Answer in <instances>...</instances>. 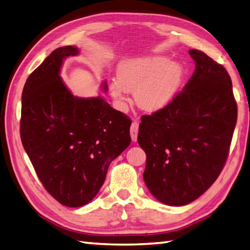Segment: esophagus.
Listing matches in <instances>:
<instances>
[{
  "instance_id": "34e87169",
  "label": "esophagus",
  "mask_w": 250,
  "mask_h": 250,
  "mask_svg": "<svg viewBox=\"0 0 250 250\" xmlns=\"http://www.w3.org/2000/svg\"><path fill=\"white\" fill-rule=\"evenodd\" d=\"M131 139L133 142L137 141V133H139V122L137 121H133L131 125Z\"/></svg>"
}]
</instances>
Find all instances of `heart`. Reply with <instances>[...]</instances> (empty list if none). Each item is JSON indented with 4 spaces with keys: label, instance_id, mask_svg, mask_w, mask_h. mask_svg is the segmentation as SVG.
Wrapping results in <instances>:
<instances>
[{
    "label": "heart",
    "instance_id": "b5f03b06",
    "mask_svg": "<svg viewBox=\"0 0 250 250\" xmlns=\"http://www.w3.org/2000/svg\"><path fill=\"white\" fill-rule=\"evenodd\" d=\"M183 81L184 67L178 62H169L164 56L135 58L120 62L109 91L119 103L124 102L126 92H134L137 106L153 113L173 102Z\"/></svg>",
    "mask_w": 250,
    "mask_h": 250
}]
</instances>
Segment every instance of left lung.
<instances>
[{"instance_id":"obj_1","label":"left lung","mask_w":250,"mask_h":250,"mask_svg":"<svg viewBox=\"0 0 250 250\" xmlns=\"http://www.w3.org/2000/svg\"><path fill=\"white\" fill-rule=\"evenodd\" d=\"M189 55L195 62L192 76L167 107L142 116L137 136L147 156V188L171 206L191 203L215 183L237 119L226 68L200 50Z\"/></svg>"}]
</instances>
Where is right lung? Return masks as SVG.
<instances>
[{"label": "right lung", "mask_w": 250, "mask_h": 250, "mask_svg": "<svg viewBox=\"0 0 250 250\" xmlns=\"http://www.w3.org/2000/svg\"><path fill=\"white\" fill-rule=\"evenodd\" d=\"M76 55L74 46L52 51L26 79L21 102L24 150L45 189L67 207L97 195L110 162L131 143L128 116L100 97H74L63 83V60Z\"/></svg>", "instance_id": "right-lung-1"}]
</instances>
